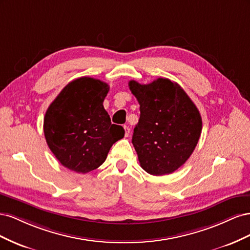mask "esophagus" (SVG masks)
Instances as JSON below:
<instances>
[{
  "mask_svg": "<svg viewBox=\"0 0 250 250\" xmlns=\"http://www.w3.org/2000/svg\"><path fill=\"white\" fill-rule=\"evenodd\" d=\"M124 130H125V137H126V138L129 137V134H130V128L128 127V126H124Z\"/></svg>",
  "mask_w": 250,
  "mask_h": 250,
  "instance_id": "obj_1",
  "label": "esophagus"
}]
</instances>
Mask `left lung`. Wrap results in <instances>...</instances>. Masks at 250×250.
Masks as SVG:
<instances>
[{"label": "left lung", "instance_id": "1", "mask_svg": "<svg viewBox=\"0 0 250 250\" xmlns=\"http://www.w3.org/2000/svg\"><path fill=\"white\" fill-rule=\"evenodd\" d=\"M141 116L132 144L141 167L151 175L173 173L191 156L202 120L196 105L176 82L158 78L149 84L130 80Z\"/></svg>", "mask_w": 250, "mask_h": 250}]
</instances>
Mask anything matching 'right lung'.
Masks as SVG:
<instances>
[{
	"instance_id": "add662e5",
	"label": "right lung",
	"mask_w": 250,
	"mask_h": 250,
	"mask_svg": "<svg viewBox=\"0 0 250 250\" xmlns=\"http://www.w3.org/2000/svg\"><path fill=\"white\" fill-rule=\"evenodd\" d=\"M107 83L80 77L65 85L46 111L43 132L50 150L63 167L87 173L105 162L109 149L124 137L111 124L103 101Z\"/></svg>"
}]
</instances>
